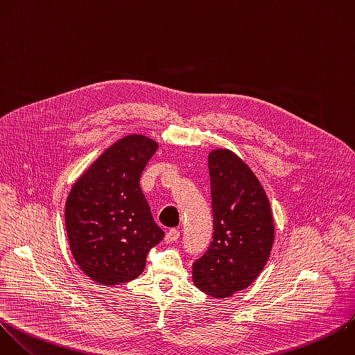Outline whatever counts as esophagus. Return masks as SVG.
<instances>
[{"label":"esophagus","mask_w":355,"mask_h":355,"mask_svg":"<svg viewBox=\"0 0 355 355\" xmlns=\"http://www.w3.org/2000/svg\"><path fill=\"white\" fill-rule=\"evenodd\" d=\"M179 236H180V232H179V230L171 229V230L165 234V241H166V243H173V241H176V240L179 239Z\"/></svg>","instance_id":"34e87169"}]
</instances>
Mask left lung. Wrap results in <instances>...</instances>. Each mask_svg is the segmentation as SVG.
Listing matches in <instances>:
<instances>
[{
    "label": "left lung",
    "instance_id": "obj_1",
    "mask_svg": "<svg viewBox=\"0 0 355 355\" xmlns=\"http://www.w3.org/2000/svg\"><path fill=\"white\" fill-rule=\"evenodd\" d=\"M214 236L193 263L194 284L226 298L247 288L263 269L275 239L269 200L248 165L226 148L208 155Z\"/></svg>",
    "mask_w": 355,
    "mask_h": 355
}]
</instances>
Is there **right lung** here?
Masks as SVG:
<instances>
[{
	"instance_id": "1",
	"label": "right lung",
	"mask_w": 355,
	"mask_h": 355,
	"mask_svg": "<svg viewBox=\"0 0 355 355\" xmlns=\"http://www.w3.org/2000/svg\"><path fill=\"white\" fill-rule=\"evenodd\" d=\"M158 150L143 135L107 148L75 182L67 204L69 247L79 268L96 283L115 286L141 275L148 251L162 239L140 189V176Z\"/></svg>"
}]
</instances>
